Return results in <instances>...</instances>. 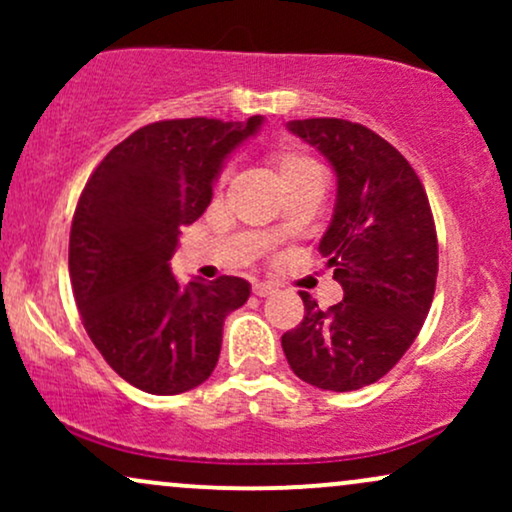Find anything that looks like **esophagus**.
I'll return each instance as SVG.
<instances>
[{
  "label": "esophagus",
  "instance_id": "34e87169",
  "mask_svg": "<svg viewBox=\"0 0 512 512\" xmlns=\"http://www.w3.org/2000/svg\"><path fill=\"white\" fill-rule=\"evenodd\" d=\"M274 289H276V286L269 284V281H255V284H252V293H255V296H260V298L272 296Z\"/></svg>",
  "mask_w": 512,
  "mask_h": 512
}]
</instances>
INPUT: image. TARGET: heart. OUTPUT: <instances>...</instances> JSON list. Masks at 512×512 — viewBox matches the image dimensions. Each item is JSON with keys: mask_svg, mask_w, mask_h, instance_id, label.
I'll return each mask as SVG.
<instances>
[{"mask_svg": "<svg viewBox=\"0 0 512 512\" xmlns=\"http://www.w3.org/2000/svg\"><path fill=\"white\" fill-rule=\"evenodd\" d=\"M272 166L279 175L281 182L298 178V175L310 173V170H317V166L310 161L308 156L301 154V151H293V149H279L272 154Z\"/></svg>", "mask_w": 512, "mask_h": 512, "instance_id": "heart-1", "label": "heart"}]
</instances>
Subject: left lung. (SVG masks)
<instances>
[{
  "instance_id": "8db88e82",
  "label": "left lung",
  "mask_w": 512,
  "mask_h": 512,
  "mask_svg": "<svg viewBox=\"0 0 512 512\" xmlns=\"http://www.w3.org/2000/svg\"><path fill=\"white\" fill-rule=\"evenodd\" d=\"M337 175V199L322 257L344 301L320 310L301 293L305 317L281 337L303 383L332 392L380 380L414 344L431 308L438 238L419 175L390 142L337 117L289 122Z\"/></svg>"
}]
</instances>
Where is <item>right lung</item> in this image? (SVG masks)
<instances>
[{"label": "right lung", "mask_w": 512, "mask_h": 512, "mask_svg": "<svg viewBox=\"0 0 512 512\" xmlns=\"http://www.w3.org/2000/svg\"><path fill=\"white\" fill-rule=\"evenodd\" d=\"M262 125L209 117L163 120L117 144L88 178L69 236V276L81 320L108 366L149 395H180L209 378L223 320L250 298L240 276L170 272L180 228L214 195L228 156Z\"/></svg>", "instance_id": "obj_1"}]
</instances>
